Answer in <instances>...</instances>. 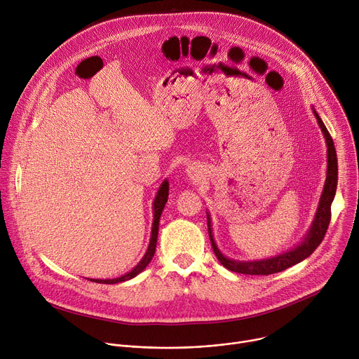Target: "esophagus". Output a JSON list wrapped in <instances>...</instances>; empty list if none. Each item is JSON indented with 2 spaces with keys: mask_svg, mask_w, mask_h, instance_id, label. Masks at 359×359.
<instances>
[{
  "mask_svg": "<svg viewBox=\"0 0 359 359\" xmlns=\"http://www.w3.org/2000/svg\"><path fill=\"white\" fill-rule=\"evenodd\" d=\"M194 176H196V175H194Z\"/></svg>",
  "mask_w": 359,
  "mask_h": 359,
  "instance_id": "1",
  "label": "esophagus"
}]
</instances>
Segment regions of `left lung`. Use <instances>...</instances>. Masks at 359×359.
<instances>
[{
  "instance_id": "left-lung-1",
  "label": "left lung",
  "mask_w": 359,
  "mask_h": 359,
  "mask_svg": "<svg viewBox=\"0 0 359 359\" xmlns=\"http://www.w3.org/2000/svg\"><path fill=\"white\" fill-rule=\"evenodd\" d=\"M313 112H314V116H316V119L324 133L325 142H327L328 165H327V179H325V184H324V190H323L318 209H317V213H316V217L313 220L310 230L306 231L304 240L298 245H295L294 248H291L290 251H287L284 254L276 255V257L266 259V260H257V262H237V260L227 259L226 255H223L222 251L217 248L213 234H212L213 231H212L210 215L208 213V227H209V236H210L213 251L216 254V257L219 259V262L227 270L234 271V273H241V274H250V276H270L274 273H280L294 264H298L299 262L305 260L306 257H310V255L316 251V248L324 240V236L327 233V229H328L330 220H331V204H332V200H334L335 191H337L338 162H337L335 146H334L330 132L327 130V128H325L324 122L321 121L320 115L317 114V111L313 109Z\"/></svg>"
}]
</instances>
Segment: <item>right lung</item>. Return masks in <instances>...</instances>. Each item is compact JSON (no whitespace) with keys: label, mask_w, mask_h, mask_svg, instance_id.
<instances>
[{"label":"right lung","mask_w":359,"mask_h":359,"mask_svg":"<svg viewBox=\"0 0 359 359\" xmlns=\"http://www.w3.org/2000/svg\"><path fill=\"white\" fill-rule=\"evenodd\" d=\"M168 196H169V182L165 180L162 183V186L159 187L158 190V194L155 197V201H153V226H151V234H150V243H149V247L143 255V259L137 263V266L130 270L129 273H126L125 276L122 277H118V278H112V280H95V278H90L89 281H93V283H99V284H116V283H122V281H126V280H130L133 277H136L139 273H142L147 264L150 263L153 254H155V250H156V243H158V231H159V220H161V216H162V212L165 209V204L168 201Z\"/></svg>","instance_id":"right-lung-1"}]
</instances>
